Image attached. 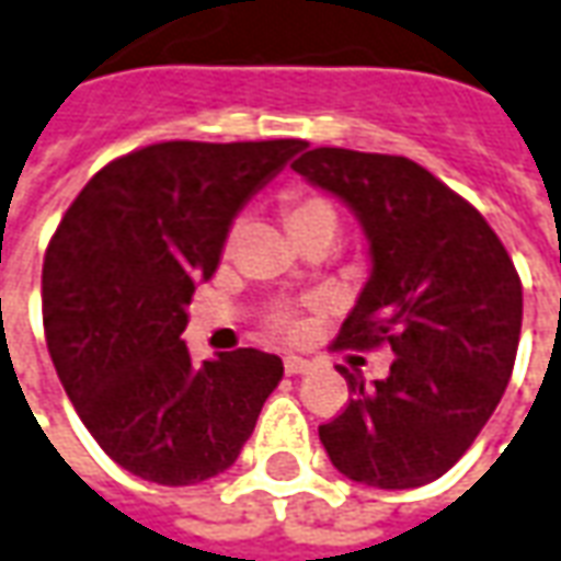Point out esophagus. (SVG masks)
<instances>
[{"mask_svg": "<svg viewBox=\"0 0 561 561\" xmlns=\"http://www.w3.org/2000/svg\"><path fill=\"white\" fill-rule=\"evenodd\" d=\"M312 368L310 359H304V356H285V371L288 375H307Z\"/></svg>", "mask_w": 561, "mask_h": 561, "instance_id": "34e87169", "label": "esophagus"}]
</instances>
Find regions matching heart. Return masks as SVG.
Masks as SVG:
<instances>
[{
    "instance_id": "heart-1",
    "label": "heart",
    "mask_w": 561,
    "mask_h": 561,
    "mask_svg": "<svg viewBox=\"0 0 561 561\" xmlns=\"http://www.w3.org/2000/svg\"><path fill=\"white\" fill-rule=\"evenodd\" d=\"M282 217H285V227L288 232L300 239L312 230H331L337 232V205L325 196V193H316V190H288L282 196ZM230 232V245H232ZM270 329L276 331H295L297 329V312L295 310H273L266 316Z\"/></svg>"
}]
</instances>
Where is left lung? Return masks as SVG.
I'll list each match as a JSON object with an SVG mask.
<instances>
[{
    "instance_id": "1",
    "label": "left lung",
    "mask_w": 561,
    "mask_h": 561,
    "mask_svg": "<svg viewBox=\"0 0 561 561\" xmlns=\"http://www.w3.org/2000/svg\"><path fill=\"white\" fill-rule=\"evenodd\" d=\"M297 174L344 199L371 242V279L334 350L390 346V375L319 426L331 463L371 489L448 472L504 396L522 331V282L489 220L405 156L316 147Z\"/></svg>"
}]
</instances>
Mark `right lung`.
<instances>
[{
	"label": "right lung",
	"instance_id": "1",
	"mask_svg": "<svg viewBox=\"0 0 561 561\" xmlns=\"http://www.w3.org/2000/svg\"><path fill=\"white\" fill-rule=\"evenodd\" d=\"M307 140H165L113 159L60 217L42 325L72 409L122 470L196 485L236 463L282 359L232 350L193 365L186 304L236 211Z\"/></svg>",
	"mask_w": 561,
	"mask_h": 561
}]
</instances>
